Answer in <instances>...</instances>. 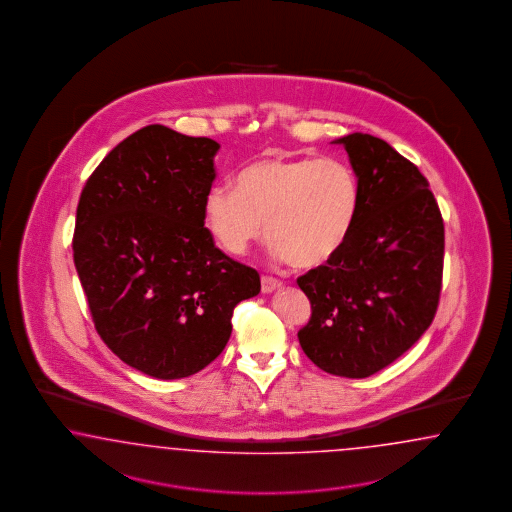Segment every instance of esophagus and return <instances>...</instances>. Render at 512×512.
Wrapping results in <instances>:
<instances>
[{"label":"esophagus","mask_w":512,"mask_h":512,"mask_svg":"<svg viewBox=\"0 0 512 512\" xmlns=\"http://www.w3.org/2000/svg\"><path fill=\"white\" fill-rule=\"evenodd\" d=\"M281 285H283V283H281L279 279L270 278V276H263V278H261V289H263L264 295L276 291Z\"/></svg>","instance_id":"34e87169"}]
</instances>
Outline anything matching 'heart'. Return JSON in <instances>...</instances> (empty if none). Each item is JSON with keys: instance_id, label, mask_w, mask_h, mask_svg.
I'll return each mask as SVG.
<instances>
[{"instance_id": "b5f03b06", "label": "heart", "mask_w": 512, "mask_h": 512, "mask_svg": "<svg viewBox=\"0 0 512 512\" xmlns=\"http://www.w3.org/2000/svg\"><path fill=\"white\" fill-rule=\"evenodd\" d=\"M353 171L336 157L261 159L236 176V189L212 187L204 221L217 244L240 255L263 238L296 268L328 263L345 244L357 212Z\"/></svg>"}]
</instances>
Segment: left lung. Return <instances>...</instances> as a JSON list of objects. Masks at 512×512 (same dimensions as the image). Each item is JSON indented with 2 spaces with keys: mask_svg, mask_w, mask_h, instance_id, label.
Here are the masks:
<instances>
[{
  "mask_svg": "<svg viewBox=\"0 0 512 512\" xmlns=\"http://www.w3.org/2000/svg\"><path fill=\"white\" fill-rule=\"evenodd\" d=\"M334 144L357 174V212L343 248L296 279L311 304L298 341L323 372L362 379L432 325L445 227L428 180L388 142L353 133Z\"/></svg>",
  "mask_w": 512,
  "mask_h": 512,
  "instance_id": "1",
  "label": "left lung"
}]
</instances>
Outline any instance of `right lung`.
<instances>
[{
    "instance_id": "add662e5",
    "label": "right lung",
    "mask_w": 512,
    "mask_h": 512,
    "mask_svg": "<svg viewBox=\"0 0 512 512\" xmlns=\"http://www.w3.org/2000/svg\"><path fill=\"white\" fill-rule=\"evenodd\" d=\"M219 144L146 125L88 178L73 257L95 330L127 366L182 379L219 357L257 270L216 248L204 199Z\"/></svg>"
}]
</instances>
